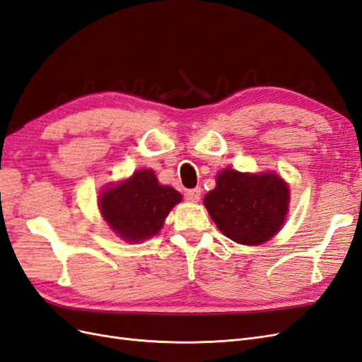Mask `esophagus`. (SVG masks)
<instances>
[{
    "label": "esophagus",
    "mask_w": 362,
    "mask_h": 362,
    "mask_svg": "<svg viewBox=\"0 0 362 362\" xmlns=\"http://www.w3.org/2000/svg\"><path fill=\"white\" fill-rule=\"evenodd\" d=\"M185 199H187V200L191 202V203L200 202V199H202V189H200V188L189 189L187 194H185Z\"/></svg>",
    "instance_id": "34e87169"
}]
</instances>
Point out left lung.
Returning a JSON list of instances; mask_svg holds the SVG:
<instances>
[{
	"label": "left lung",
	"mask_w": 362,
	"mask_h": 362,
	"mask_svg": "<svg viewBox=\"0 0 362 362\" xmlns=\"http://www.w3.org/2000/svg\"><path fill=\"white\" fill-rule=\"evenodd\" d=\"M221 233L244 245L267 243L281 230L290 189L276 173H240L226 168L203 200Z\"/></svg>",
	"instance_id": "1"
}]
</instances>
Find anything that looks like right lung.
Segmentation results:
<instances>
[{
  "label": "right lung",
  "instance_id": "obj_1",
  "mask_svg": "<svg viewBox=\"0 0 362 362\" xmlns=\"http://www.w3.org/2000/svg\"><path fill=\"white\" fill-rule=\"evenodd\" d=\"M182 194L160 185L153 170H139L132 177L103 189L98 206L103 218L119 238L136 243L151 238L163 226Z\"/></svg>",
  "mask_w": 362,
  "mask_h": 362
}]
</instances>
